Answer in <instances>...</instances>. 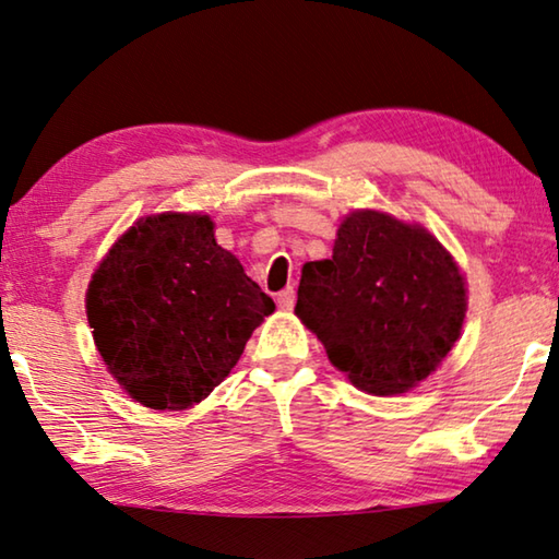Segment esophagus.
Masks as SVG:
<instances>
[{"instance_id": "obj_1", "label": "esophagus", "mask_w": 559, "mask_h": 559, "mask_svg": "<svg viewBox=\"0 0 559 559\" xmlns=\"http://www.w3.org/2000/svg\"><path fill=\"white\" fill-rule=\"evenodd\" d=\"M295 301H297V295H295V289H292V287L282 289L280 295H277V307L285 309V311H292V307H295Z\"/></svg>"}]
</instances>
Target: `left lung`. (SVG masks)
<instances>
[{
	"label": "left lung",
	"instance_id": "obj_1",
	"mask_svg": "<svg viewBox=\"0 0 559 559\" xmlns=\"http://www.w3.org/2000/svg\"><path fill=\"white\" fill-rule=\"evenodd\" d=\"M466 309L464 272L435 233L356 209L338 223L331 260L301 267L295 314L350 385L393 397L442 366Z\"/></svg>",
	"mask_w": 559,
	"mask_h": 559
}]
</instances>
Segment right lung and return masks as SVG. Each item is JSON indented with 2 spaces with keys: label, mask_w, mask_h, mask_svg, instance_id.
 <instances>
[{
  "label": "right lung",
  "mask_w": 559,
  "mask_h": 559,
  "mask_svg": "<svg viewBox=\"0 0 559 559\" xmlns=\"http://www.w3.org/2000/svg\"><path fill=\"white\" fill-rule=\"evenodd\" d=\"M274 301L215 242L209 213L136 218L97 262L85 314L97 354L134 403L189 409L238 364Z\"/></svg>",
  "instance_id": "right-lung-1"
}]
</instances>
